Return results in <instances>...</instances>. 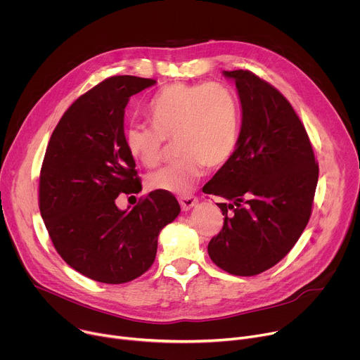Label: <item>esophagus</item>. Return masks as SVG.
<instances>
[{"label":"esophagus","mask_w":360,"mask_h":360,"mask_svg":"<svg viewBox=\"0 0 360 360\" xmlns=\"http://www.w3.org/2000/svg\"><path fill=\"white\" fill-rule=\"evenodd\" d=\"M179 203H180V206H181V209H183L184 212H187V210H190L193 206L198 205V199H196L195 196H184V198H180V199H179Z\"/></svg>","instance_id":"34e87169"}]
</instances>
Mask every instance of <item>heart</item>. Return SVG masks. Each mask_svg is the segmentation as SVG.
Returning a JSON list of instances; mask_svg holds the SVG:
<instances>
[{
	"label": "heart",
	"instance_id": "obj_1",
	"mask_svg": "<svg viewBox=\"0 0 360 360\" xmlns=\"http://www.w3.org/2000/svg\"><path fill=\"white\" fill-rule=\"evenodd\" d=\"M153 125L131 124L124 134L129 155L146 167H154L165 140H174L180 155L174 162L150 173L153 191L187 195L205 174L206 165L220 167L235 151L239 136V105L225 85L172 84L148 103Z\"/></svg>",
	"mask_w": 360,
	"mask_h": 360
}]
</instances>
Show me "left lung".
I'll return each instance as SVG.
<instances>
[{
	"label": "left lung",
	"mask_w": 360,
	"mask_h": 360,
	"mask_svg": "<svg viewBox=\"0 0 360 360\" xmlns=\"http://www.w3.org/2000/svg\"><path fill=\"white\" fill-rule=\"evenodd\" d=\"M235 80L242 125L231 158L203 187L217 203L224 228L207 245L224 271L251 276L278 264L306 229L319 164L291 103L250 70H224Z\"/></svg>",
	"instance_id": "1"
}]
</instances>
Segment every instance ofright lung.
I'll use <instances>...</instances> for the list:
<instances>
[{"label": "right lung", "instance_id": "add662e5", "mask_svg": "<svg viewBox=\"0 0 360 360\" xmlns=\"http://www.w3.org/2000/svg\"><path fill=\"white\" fill-rule=\"evenodd\" d=\"M154 79L112 76L77 98L54 128L44 154L39 206L63 261L105 284H122L154 262L161 229L180 213L172 193L151 191L131 210L115 199L141 191L124 143L129 98Z\"/></svg>", "mask_w": 360, "mask_h": 360}]
</instances>
